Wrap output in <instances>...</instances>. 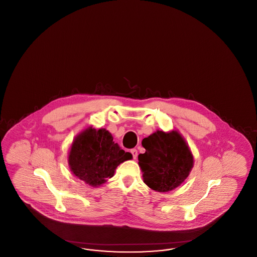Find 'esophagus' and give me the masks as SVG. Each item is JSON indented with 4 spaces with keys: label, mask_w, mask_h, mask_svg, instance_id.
I'll list each match as a JSON object with an SVG mask.
<instances>
[{
    "label": "esophagus",
    "mask_w": 257,
    "mask_h": 257,
    "mask_svg": "<svg viewBox=\"0 0 257 257\" xmlns=\"http://www.w3.org/2000/svg\"><path fill=\"white\" fill-rule=\"evenodd\" d=\"M131 153H132V155H133V158L137 159V157H138V150L134 148V149L131 150Z\"/></svg>",
    "instance_id": "obj_1"
}]
</instances>
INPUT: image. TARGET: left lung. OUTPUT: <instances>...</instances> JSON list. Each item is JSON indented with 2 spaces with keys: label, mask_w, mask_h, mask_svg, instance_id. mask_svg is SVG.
Segmentation results:
<instances>
[{
  "label": "left lung",
  "mask_w": 257,
  "mask_h": 257,
  "mask_svg": "<svg viewBox=\"0 0 257 257\" xmlns=\"http://www.w3.org/2000/svg\"><path fill=\"white\" fill-rule=\"evenodd\" d=\"M142 145L146 152L139 155V166L150 189L166 193L183 183L194 167V157L181 135L158 130Z\"/></svg>",
  "instance_id": "left-lung-1"
}]
</instances>
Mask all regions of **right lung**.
I'll list each match as a JSON object with an SVG mask.
<instances>
[{"instance_id":"obj_1","label":"right lung","mask_w":257,"mask_h":257,"mask_svg":"<svg viewBox=\"0 0 257 257\" xmlns=\"http://www.w3.org/2000/svg\"><path fill=\"white\" fill-rule=\"evenodd\" d=\"M132 158L130 152H125L113 142L108 130H96L90 126L75 137L68 165L77 178L98 187L113 176L117 166Z\"/></svg>"}]
</instances>
